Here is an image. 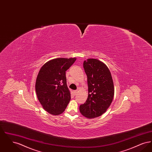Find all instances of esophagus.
<instances>
[{"instance_id": "34e87169", "label": "esophagus", "mask_w": 152, "mask_h": 152, "mask_svg": "<svg viewBox=\"0 0 152 152\" xmlns=\"http://www.w3.org/2000/svg\"><path fill=\"white\" fill-rule=\"evenodd\" d=\"M77 92H78V91H77V90H75V91H73V93H74V94H75V95H76V94L77 93Z\"/></svg>"}]
</instances>
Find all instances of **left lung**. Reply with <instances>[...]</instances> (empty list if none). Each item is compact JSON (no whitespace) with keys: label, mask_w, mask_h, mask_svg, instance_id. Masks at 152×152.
Instances as JSON below:
<instances>
[{"label":"left lung","mask_w":152,"mask_h":152,"mask_svg":"<svg viewBox=\"0 0 152 152\" xmlns=\"http://www.w3.org/2000/svg\"><path fill=\"white\" fill-rule=\"evenodd\" d=\"M87 76L88 96L80 106V113L87 118L101 116L110 105L114 96L113 79L107 66L100 60L88 58L83 63Z\"/></svg>","instance_id":"1"}]
</instances>
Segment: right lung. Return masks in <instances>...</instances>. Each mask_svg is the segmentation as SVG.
<instances>
[{
    "label": "right lung",
    "mask_w": 152,
    "mask_h": 152,
    "mask_svg": "<svg viewBox=\"0 0 152 152\" xmlns=\"http://www.w3.org/2000/svg\"><path fill=\"white\" fill-rule=\"evenodd\" d=\"M76 58H57L45 63L37 75L36 94L41 105L52 115L61 114L71 100L66 85L65 71L76 61Z\"/></svg>",
    "instance_id": "1"
}]
</instances>
